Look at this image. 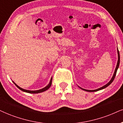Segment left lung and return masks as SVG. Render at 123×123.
I'll use <instances>...</instances> for the list:
<instances>
[{
    "instance_id": "left-lung-1",
    "label": "left lung",
    "mask_w": 123,
    "mask_h": 123,
    "mask_svg": "<svg viewBox=\"0 0 123 123\" xmlns=\"http://www.w3.org/2000/svg\"><path fill=\"white\" fill-rule=\"evenodd\" d=\"M117 54H118V61H117V66H116V68H115L114 74H113V75L112 78L111 80L110 81H109V82L107 83V84H105V86H103V87H101V88H98V89H95V90H87V89H85L81 88H80H80H81V89H83V90L86 91H87V92H95V91H98L101 90V89H103L105 88L108 87V86H110V85L112 83V81H113V80H114L115 76H116V72H117V69H118V68H119V64H120V54H119V50H118V49H117Z\"/></svg>"
}]
</instances>
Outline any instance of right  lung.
I'll return each instance as SVG.
<instances>
[{
  "label": "right lung",
  "instance_id": "1",
  "mask_svg": "<svg viewBox=\"0 0 123 123\" xmlns=\"http://www.w3.org/2000/svg\"><path fill=\"white\" fill-rule=\"evenodd\" d=\"M52 78H51V80H50V81H49V83L48 84V86H46V87L43 88H42L41 89H39V90H36V91H30V90H27V89H23V88H22L19 87V86H18L17 84H15V83L13 82H13L15 84V86H16V87H17L19 89H20L21 91H22L25 92H27V93H40V92H43L44 91H45L47 90L48 89H49V87H51V84H52Z\"/></svg>",
  "mask_w": 123,
  "mask_h": 123
}]
</instances>
